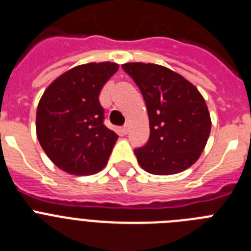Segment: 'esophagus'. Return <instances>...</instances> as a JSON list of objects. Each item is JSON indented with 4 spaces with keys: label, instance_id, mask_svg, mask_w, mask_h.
<instances>
[{
    "label": "esophagus",
    "instance_id": "1",
    "mask_svg": "<svg viewBox=\"0 0 251 251\" xmlns=\"http://www.w3.org/2000/svg\"><path fill=\"white\" fill-rule=\"evenodd\" d=\"M128 130H129V127H128V124H126V126H124V127L122 128V132H123L124 134H127Z\"/></svg>",
    "mask_w": 251,
    "mask_h": 251
}]
</instances>
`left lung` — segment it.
<instances>
[{"label": "left lung", "mask_w": 251, "mask_h": 251, "mask_svg": "<svg viewBox=\"0 0 251 251\" xmlns=\"http://www.w3.org/2000/svg\"><path fill=\"white\" fill-rule=\"evenodd\" d=\"M122 68L141 89L150 119L147 145L134 150L148 174H179L191 167L207 143L211 118L196 86L157 64L127 63Z\"/></svg>", "instance_id": "obj_1"}]
</instances>
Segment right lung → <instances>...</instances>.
Here are the masks:
<instances>
[{"label": "right lung", "instance_id": "obj_1", "mask_svg": "<svg viewBox=\"0 0 251 251\" xmlns=\"http://www.w3.org/2000/svg\"><path fill=\"white\" fill-rule=\"evenodd\" d=\"M119 65H77L57 76L36 110V136L46 156L69 175L88 176L105 167L117 133L103 124L99 94Z\"/></svg>", "mask_w": 251, "mask_h": 251}]
</instances>
